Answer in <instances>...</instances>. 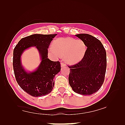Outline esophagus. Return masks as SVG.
<instances>
[{
	"mask_svg": "<svg viewBox=\"0 0 125 125\" xmlns=\"http://www.w3.org/2000/svg\"><path fill=\"white\" fill-rule=\"evenodd\" d=\"M61 67H65V64L64 63H61Z\"/></svg>",
	"mask_w": 125,
	"mask_h": 125,
	"instance_id": "obj_1",
	"label": "esophagus"
}]
</instances>
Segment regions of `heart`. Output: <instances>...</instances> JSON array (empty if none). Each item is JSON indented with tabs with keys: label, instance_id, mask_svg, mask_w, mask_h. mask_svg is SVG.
<instances>
[{
	"label": "heart",
	"instance_id": "heart-1",
	"mask_svg": "<svg viewBox=\"0 0 125 125\" xmlns=\"http://www.w3.org/2000/svg\"><path fill=\"white\" fill-rule=\"evenodd\" d=\"M52 48L55 53L60 56H64V60L71 64L81 61L86 51V44L82 40L71 38H60L55 40Z\"/></svg>",
	"mask_w": 125,
	"mask_h": 125
}]
</instances>
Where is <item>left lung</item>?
<instances>
[{
    "mask_svg": "<svg viewBox=\"0 0 125 125\" xmlns=\"http://www.w3.org/2000/svg\"><path fill=\"white\" fill-rule=\"evenodd\" d=\"M76 36L86 44L84 57L70 68L69 83L73 91L82 95H91L99 90L104 82L106 69V52L103 44L87 34Z\"/></svg>",
    "mask_w": 125,
    "mask_h": 125,
    "instance_id": "1",
    "label": "left lung"
}]
</instances>
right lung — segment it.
<instances>
[{"mask_svg": "<svg viewBox=\"0 0 125 125\" xmlns=\"http://www.w3.org/2000/svg\"><path fill=\"white\" fill-rule=\"evenodd\" d=\"M56 35L36 34L26 36L20 40L13 50V66L16 81L21 88L33 97L49 94L54 86L55 76L61 70L60 62L48 58V49ZM31 46L38 50L42 61L36 70L27 72L22 65L21 56L26 49Z\"/></svg>", "mask_w": 125, "mask_h": 125, "instance_id": "right-lung-1", "label": "right lung"}]
</instances>
